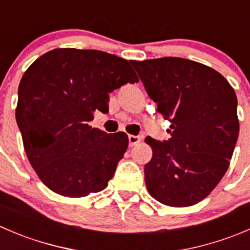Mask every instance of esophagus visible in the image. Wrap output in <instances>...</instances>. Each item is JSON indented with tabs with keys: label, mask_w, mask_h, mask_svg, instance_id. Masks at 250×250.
Segmentation results:
<instances>
[{
	"label": "esophagus",
	"mask_w": 250,
	"mask_h": 250,
	"mask_svg": "<svg viewBox=\"0 0 250 250\" xmlns=\"http://www.w3.org/2000/svg\"><path fill=\"white\" fill-rule=\"evenodd\" d=\"M128 140H129V146H133V145H137L138 143H140V137L139 135H128Z\"/></svg>",
	"instance_id": "esophagus-1"
}]
</instances>
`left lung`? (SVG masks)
Returning a JSON list of instances; mask_svg holds the SVG:
<instances>
[{"instance_id": "8db88e82", "label": "left lung", "mask_w": 250, "mask_h": 250, "mask_svg": "<svg viewBox=\"0 0 250 250\" xmlns=\"http://www.w3.org/2000/svg\"><path fill=\"white\" fill-rule=\"evenodd\" d=\"M157 112L171 122V138L147 137L152 157L144 167L154 199L190 207L207 198L229 166L239 133L237 96L205 64L179 57L130 61Z\"/></svg>"}]
</instances>
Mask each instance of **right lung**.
I'll return each mask as SVG.
<instances>
[{
  "instance_id": "right-lung-1",
  "label": "right lung",
  "mask_w": 250,
  "mask_h": 250,
  "mask_svg": "<svg viewBox=\"0 0 250 250\" xmlns=\"http://www.w3.org/2000/svg\"><path fill=\"white\" fill-rule=\"evenodd\" d=\"M139 81L128 61L98 50L55 48L21 77L16 118L24 150L47 188L69 198L107 187L128 147L125 133L89 122L108 111V94Z\"/></svg>"
}]
</instances>
